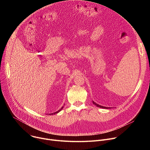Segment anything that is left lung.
I'll use <instances>...</instances> for the list:
<instances>
[{
    "mask_svg": "<svg viewBox=\"0 0 150 150\" xmlns=\"http://www.w3.org/2000/svg\"><path fill=\"white\" fill-rule=\"evenodd\" d=\"M93 103L94 104H95L96 106L98 107V108H103V109H110V108H107V107H104V106H102V105H100L99 104H97L96 103H95L94 101H93Z\"/></svg>",
    "mask_w": 150,
    "mask_h": 150,
    "instance_id": "1",
    "label": "left lung"
}]
</instances>
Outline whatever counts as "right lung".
<instances>
[{
    "label": "right lung",
    "mask_w": 150,
    "mask_h": 150,
    "mask_svg": "<svg viewBox=\"0 0 150 150\" xmlns=\"http://www.w3.org/2000/svg\"><path fill=\"white\" fill-rule=\"evenodd\" d=\"M63 107H62V108L59 110H58L57 112H54V113H50V114H49V115H55L56 113H59L60 111H61L62 110V109H63Z\"/></svg>",
    "instance_id": "add662e5"
}]
</instances>
